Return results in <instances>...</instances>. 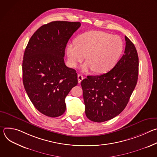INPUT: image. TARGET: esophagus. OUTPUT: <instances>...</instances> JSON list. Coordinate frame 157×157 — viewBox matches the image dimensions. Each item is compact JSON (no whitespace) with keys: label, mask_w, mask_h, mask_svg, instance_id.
<instances>
[{"label":"esophagus","mask_w":157,"mask_h":157,"mask_svg":"<svg viewBox=\"0 0 157 157\" xmlns=\"http://www.w3.org/2000/svg\"><path fill=\"white\" fill-rule=\"evenodd\" d=\"M78 82L80 83L81 81L83 79V76L81 74H78Z\"/></svg>","instance_id":"esophagus-1"}]
</instances>
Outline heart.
Listing matches in <instances>:
<instances>
[{"label":"heart","mask_w":157,"mask_h":157,"mask_svg":"<svg viewBox=\"0 0 157 157\" xmlns=\"http://www.w3.org/2000/svg\"><path fill=\"white\" fill-rule=\"evenodd\" d=\"M67 46L68 64L75 68L86 56V62L81 70L87 72L93 70L97 73L110 70L118 61L123 50V42L117 35L101 31H90L81 35Z\"/></svg>","instance_id":"heart-1"}]
</instances>
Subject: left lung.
Segmentation results:
<instances>
[{
  "instance_id": "1",
  "label": "left lung",
  "mask_w": 157,
  "mask_h": 157,
  "mask_svg": "<svg viewBox=\"0 0 157 157\" xmlns=\"http://www.w3.org/2000/svg\"><path fill=\"white\" fill-rule=\"evenodd\" d=\"M125 40L124 55L113 69L100 76H88L81 82L86 116L91 121L105 122L121 114L136 87L138 54L126 36Z\"/></svg>"
}]
</instances>
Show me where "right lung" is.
Returning a JSON list of instances; mask_svg holds the SVG:
<instances>
[{
    "instance_id": "1",
    "label": "right lung",
    "mask_w": 157,
    "mask_h": 157,
    "mask_svg": "<svg viewBox=\"0 0 157 157\" xmlns=\"http://www.w3.org/2000/svg\"><path fill=\"white\" fill-rule=\"evenodd\" d=\"M80 22L55 21L40 27L30 38L23 63V83L35 107L50 117L66 110L65 98L78 84L75 70L64 61L66 44Z\"/></svg>"
}]
</instances>
